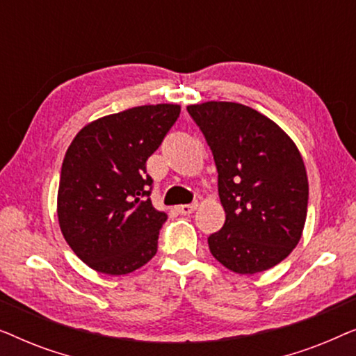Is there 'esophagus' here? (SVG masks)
I'll use <instances>...</instances> for the list:
<instances>
[{
  "label": "esophagus",
  "instance_id": "1",
  "mask_svg": "<svg viewBox=\"0 0 356 356\" xmlns=\"http://www.w3.org/2000/svg\"><path fill=\"white\" fill-rule=\"evenodd\" d=\"M196 204H183V206H178L177 211L181 213V216H189V213H193L196 211Z\"/></svg>",
  "mask_w": 356,
  "mask_h": 356
}]
</instances>
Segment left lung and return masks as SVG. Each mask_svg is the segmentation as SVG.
I'll list each match as a JSON object with an SVG mask.
<instances>
[{"mask_svg": "<svg viewBox=\"0 0 356 356\" xmlns=\"http://www.w3.org/2000/svg\"><path fill=\"white\" fill-rule=\"evenodd\" d=\"M218 173L225 223L207 238L212 256L236 274H256L298 245L308 212L300 150L274 121L235 102L189 105Z\"/></svg>", "mask_w": 356, "mask_h": 356, "instance_id": "left-lung-1", "label": "left lung"}]
</instances>
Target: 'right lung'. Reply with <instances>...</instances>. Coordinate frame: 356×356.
Masks as SVG:
<instances>
[{"label":"right lung","instance_id":"1","mask_svg":"<svg viewBox=\"0 0 356 356\" xmlns=\"http://www.w3.org/2000/svg\"><path fill=\"white\" fill-rule=\"evenodd\" d=\"M179 105L134 106L84 126L63 160L58 220L82 262L108 275L129 274L157 252L167 213L150 201L145 162L175 121Z\"/></svg>","mask_w":356,"mask_h":356}]
</instances>
